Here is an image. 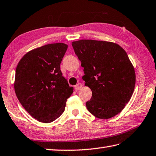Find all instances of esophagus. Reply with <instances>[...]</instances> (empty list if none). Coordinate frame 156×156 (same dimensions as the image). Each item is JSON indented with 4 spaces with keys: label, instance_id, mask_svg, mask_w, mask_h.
<instances>
[{
    "label": "esophagus",
    "instance_id": "obj_1",
    "mask_svg": "<svg viewBox=\"0 0 156 156\" xmlns=\"http://www.w3.org/2000/svg\"><path fill=\"white\" fill-rule=\"evenodd\" d=\"M81 87H82V85H81V83H79L76 85V86H75V89L77 90H80Z\"/></svg>",
    "mask_w": 156,
    "mask_h": 156
}]
</instances>
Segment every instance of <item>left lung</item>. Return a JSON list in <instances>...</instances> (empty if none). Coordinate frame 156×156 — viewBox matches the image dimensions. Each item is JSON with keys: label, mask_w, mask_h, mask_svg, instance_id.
I'll list each match as a JSON object with an SVG mask.
<instances>
[{"label": "left lung", "mask_w": 156, "mask_h": 156, "mask_svg": "<svg viewBox=\"0 0 156 156\" xmlns=\"http://www.w3.org/2000/svg\"><path fill=\"white\" fill-rule=\"evenodd\" d=\"M83 67V79L92 92L87 110L100 119L121 112L133 95L136 76L127 53L112 42L80 40L72 43Z\"/></svg>", "instance_id": "left-lung-1"}]
</instances>
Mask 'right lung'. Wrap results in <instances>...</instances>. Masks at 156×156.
I'll return each instance as SVG.
<instances>
[{
    "label": "right lung",
    "instance_id": "obj_1",
    "mask_svg": "<svg viewBox=\"0 0 156 156\" xmlns=\"http://www.w3.org/2000/svg\"><path fill=\"white\" fill-rule=\"evenodd\" d=\"M67 48L62 43L40 47L23 55L17 66L16 96L26 111L39 122L50 123L58 118L73 92L60 70Z\"/></svg>",
    "mask_w": 156,
    "mask_h": 156
}]
</instances>
